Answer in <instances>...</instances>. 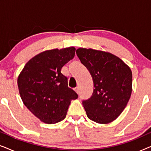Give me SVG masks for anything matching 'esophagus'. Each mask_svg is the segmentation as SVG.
<instances>
[{"mask_svg": "<svg viewBox=\"0 0 151 151\" xmlns=\"http://www.w3.org/2000/svg\"><path fill=\"white\" fill-rule=\"evenodd\" d=\"M74 91H75L76 93H78V94L79 93V89H78V87H76V88H74Z\"/></svg>", "mask_w": 151, "mask_h": 151, "instance_id": "obj_1", "label": "esophagus"}]
</instances>
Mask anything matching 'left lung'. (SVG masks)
Returning <instances> with one entry per match:
<instances>
[{
  "mask_svg": "<svg viewBox=\"0 0 151 151\" xmlns=\"http://www.w3.org/2000/svg\"><path fill=\"white\" fill-rule=\"evenodd\" d=\"M76 53L93 82L92 96L82 102L86 115L96 123L112 122L122 113L131 98V68L107 51L78 48Z\"/></svg>",
  "mask_w": 151,
  "mask_h": 151,
  "instance_id": "8db88e82",
  "label": "left lung"
}]
</instances>
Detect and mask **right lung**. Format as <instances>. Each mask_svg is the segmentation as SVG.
Returning a JSON list of instances; mask_svg holds the SVG:
<instances>
[{
  "mask_svg": "<svg viewBox=\"0 0 151 151\" xmlns=\"http://www.w3.org/2000/svg\"><path fill=\"white\" fill-rule=\"evenodd\" d=\"M74 47L42 51L31 58L18 77L22 102L45 124H55L65 118L72 100L78 98L68 87L67 78L61 73L65 64L73 58Z\"/></svg>",
  "mask_w": 151,
  "mask_h": 151,
  "instance_id": "add662e5",
  "label": "right lung"
}]
</instances>
